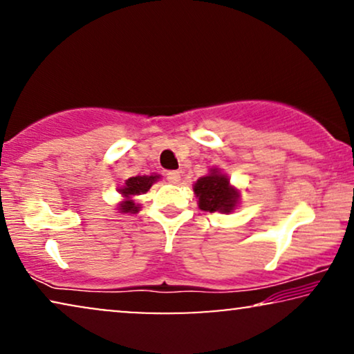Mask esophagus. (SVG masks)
I'll return each instance as SVG.
<instances>
[{
	"label": "esophagus",
	"instance_id": "esophagus-1",
	"mask_svg": "<svg viewBox=\"0 0 354 354\" xmlns=\"http://www.w3.org/2000/svg\"><path fill=\"white\" fill-rule=\"evenodd\" d=\"M167 182L172 183V185H177V183L180 182V172H177V171L169 172L167 174Z\"/></svg>",
	"mask_w": 354,
	"mask_h": 354
}]
</instances>
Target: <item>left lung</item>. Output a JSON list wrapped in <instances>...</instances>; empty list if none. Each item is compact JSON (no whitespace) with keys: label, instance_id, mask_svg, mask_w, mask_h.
<instances>
[{"label":"left lung","instance_id":"obj_1","mask_svg":"<svg viewBox=\"0 0 354 354\" xmlns=\"http://www.w3.org/2000/svg\"><path fill=\"white\" fill-rule=\"evenodd\" d=\"M198 198V207L209 212L230 214L240 205V190L232 185L230 178L219 167H211L206 176L193 183Z\"/></svg>","mask_w":354,"mask_h":354}]
</instances>
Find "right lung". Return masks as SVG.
<instances>
[{
  "label": "right lung",
  "instance_id": "add662e5",
  "mask_svg": "<svg viewBox=\"0 0 354 354\" xmlns=\"http://www.w3.org/2000/svg\"><path fill=\"white\" fill-rule=\"evenodd\" d=\"M161 176L159 174H151V176H135L127 178L122 183V187L118 188L120 201L115 205V209L118 212H122V214H137L142 209L140 203L135 201V196L143 195L147 193L149 188L153 187V183H156Z\"/></svg>",
  "mask_w": 354,
  "mask_h": 354
}]
</instances>
